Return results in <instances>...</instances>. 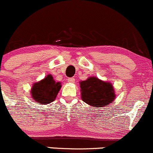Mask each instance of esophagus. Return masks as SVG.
<instances>
[{
  "instance_id": "obj_1",
  "label": "esophagus",
  "mask_w": 153,
  "mask_h": 153,
  "mask_svg": "<svg viewBox=\"0 0 153 153\" xmlns=\"http://www.w3.org/2000/svg\"><path fill=\"white\" fill-rule=\"evenodd\" d=\"M68 82H70V83H74L75 81V79L73 78H68Z\"/></svg>"
}]
</instances>
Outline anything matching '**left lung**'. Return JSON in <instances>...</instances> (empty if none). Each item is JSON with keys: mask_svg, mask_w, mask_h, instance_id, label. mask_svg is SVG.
I'll list each match as a JSON object with an SVG mask.
<instances>
[{"mask_svg": "<svg viewBox=\"0 0 153 153\" xmlns=\"http://www.w3.org/2000/svg\"><path fill=\"white\" fill-rule=\"evenodd\" d=\"M80 87L82 101L95 108L108 106L115 99L116 94L111 83L96 77H90L80 82Z\"/></svg>", "mask_w": 153, "mask_h": 153, "instance_id": "1", "label": "left lung"}]
</instances>
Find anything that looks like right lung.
<instances>
[{
	"mask_svg": "<svg viewBox=\"0 0 153 153\" xmlns=\"http://www.w3.org/2000/svg\"><path fill=\"white\" fill-rule=\"evenodd\" d=\"M61 83L55 82L52 75H48L43 80L34 82L31 90V97L39 104H47L54 101L61 88Z\"/></svg>",
	"mask_w": 153,
	"mask_h": 153,
	"instance_id": "1",
	"label": "right lung"
}]
</instances>
